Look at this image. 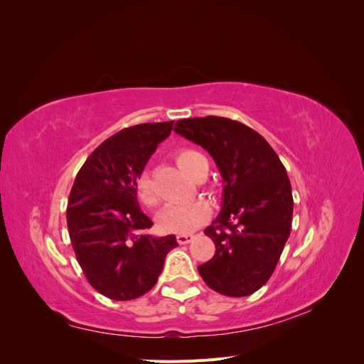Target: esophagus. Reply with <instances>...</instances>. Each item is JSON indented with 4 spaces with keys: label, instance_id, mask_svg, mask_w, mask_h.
Instances as JSON below:
<instances>
[{
    "label": "esophagus",
    "instance_id": "obj_1",
    "mask_svg": "<svg viewBox=\"0 0 364 364\" xmlns=\"http://www.w3.org/2000/svg\"><path fill=\"white\" fill-rule=\"evenodd\" d=\"M194 237H196L194 234H179L178 237H176V240H178L179 245H188L194 240Z\"/></svg>",
    "mask_w": 364,
    "mask_h": 364
}]
</instances>
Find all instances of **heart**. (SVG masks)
<instances>
[{"mask_svg":"<svg viewBox=\"0 0 364 364\" xmlns=\"http://www.w3.org/2000/svg\"><path fill=\"white\" fill-rule=\"evenodd\" d=\"M174 161L178 167L188 174L190 178H196V174L200 171L202 164L205 158L191 149H181L174 153ZM136 196L138 199L147 205L155 206L158 203V197L153 191V186L147 173H142L136 179ZM211 215V208L205 200H193L186 203H171L165 206L159 217L158 222L159 226L165 232H174V234H186L193 232L194 229L203 225Z\"/></svg>","mask_w":364,"mask_h":364,"instance_id":"b5f03b06","label":"heart"}]
</instances>
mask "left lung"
Returning a JSON list of instances; mask_svg holds the SVG:
<instances>
[{
  "instance_id": "8db88e82",
  "label": "left lung",
  "mask_w": 364,
  "mask_h": 364,
  "mask_svg": "<svg viewBox=\"0 0 364 364\" xmlns=\"http://www.w3.org/2000/svg\"><path fill=\"white\" fill-rule=\"evenodd\" d=\"M176 134L203 147L223 178V205L205 235L215 253L199 266L209 289L249 296L269 281L291 230L293 196L281 159L258 132L223 117L185 118Z\"/></svg>"
}]
</instances>
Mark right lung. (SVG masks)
<instances>
[{"mask_svg":"<svg viewBox=\"0 0 364 364\" xmlns=\"http://www.w3.org/2000/svg\"><path fill=\"white\" fill-rule=\"evenodd\" d=\"M174 121L119 130L98 146L75 176L67 208L71 245L92 287L112 301H130L156 284L174 235L153 237L141 211L136 179Z\"/></svg>","mask_w":364,"mask_h":364,"instance_id":"add662e5","label":"right lung"}]
</instances>
